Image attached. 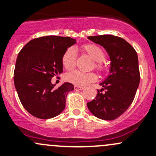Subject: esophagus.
Segmentation results:
<instances>
[{
	"instance_id": "1",
	"label": "esophagus",
	"mask_w": 156,
	"mask_h": 156,
	"mask_svg": "<svg viewBox=\"0 0 156 156\" xmlns=\"http://www.w3.org/2000/svg\"><path fill=\"white\" fill-rule=\"evenodd\" d=\"M74 88H75V90H83L84 87H82V86L75 85V86H74Z\"/></svg>"
}]
</instances>
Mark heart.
<instances>
[{"mask_svg": "<svg viewBox=\"0 0 156 156\" xmlns=\"http://www.w3.org/2000/svg\"><path fill=\"white\" fill-rule=\"evenodd\" d=\"M82 49L94 60V66L99 72H105L106 64L104 59L106 53L103 48L96 44H87L82 46ZM77 61V53L73 48H69L64 52L62 56V66L67 70L75 68ZM69 82L76 85H85L97 80V74L94 72H84L79 70H74L69 72L66 76Z\"/></svg>", "mask_w": 156, "mask_h": 156, "instance_id": "1", "label": "heart"}]
</instances>
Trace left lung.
<instances>
[{"mask_svg":"<svg viewBox=\"0 0 156 156\" xmlns=\"http://www.w3.org/2000/svg\"><path fill=\"white\" fill-rule=\"evenodd\" d=\"M88 39L101 45L111 59L108 78L100 84L95 99L87 107L96 117L106 121L115 120L131 105L140 84L137 53L125 39L111 34L90 36Z\"/></svg>","mask_w":156,"mask_h":156,"instance_id":"left-lung-1","label":"left lung"}]
</instances>
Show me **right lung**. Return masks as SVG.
I'll return each mask as SVG.
<instances>
[{
    "label": "right lung",
    "mask_w": 156,
    "mask_h": 156,
    "mask_svg": "<svg viewBox=\"0 0 156 156\" xmlns=\"http://www.w3.org/2000/svg\"><path fill=\"white\" fill-rule=\"evenodd\" d=\"M75 43L69 37L44 36L30 41L19 53L14 84L23 107L34 117L51 119L65 108L73 84L66 82L55 88L51 79L62 72V54Z\"/></svg>",
    "instance_id": "obj_1"
}]
</instances>
